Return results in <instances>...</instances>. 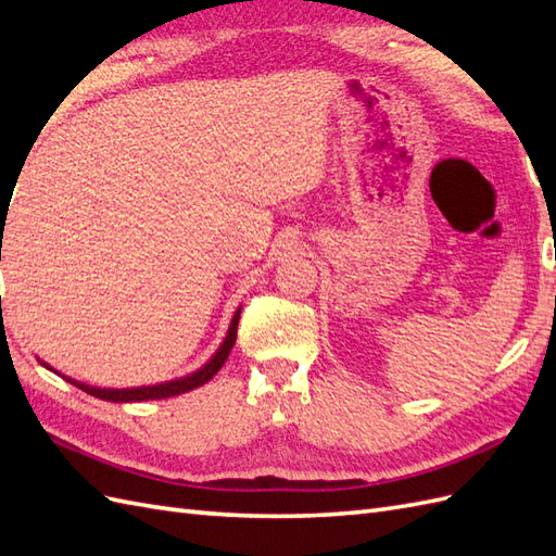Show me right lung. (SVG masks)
Here are the masks:
<instances>
[{
  "instance_id": "add662e5",
  "label": "right lung",
  "mask_w": 556,
  "mask_h": 556,
  "mask_svg": "<svg viewBox=\"0 0 556 556\" xmlns=\"http://www.w3.org/2000/svg\"><path fill=\"white\" fill-rule=\"evenodd\" d=\"M2 262V257H0ZM239 317H241V308L233 313L231 317V325H229V331L225 336L223 345L217 348L215 355L211 357L208 364H204L199 368V371L185 376V378H178V380H172V382H162V384H153V387H134V390H99V387H90V384H83V382H76L72 378H66L72 384H76L78 390L88 392L97 399L102 401H113V403H129V401H153V399H169V396H178V394H185L194 390V387H201L204 382H208L217 371H220L223 364L227 362L229 352L233 348V343H237V327H239Z\"/></svg>"
}]
</instances>
